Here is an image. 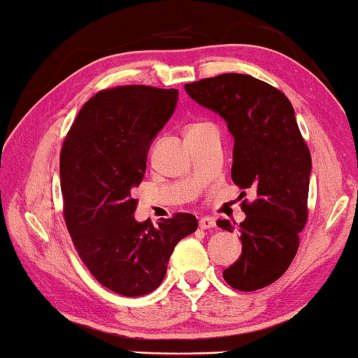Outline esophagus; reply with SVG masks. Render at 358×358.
Listing matches in <instances>:
<instances>
[{"instance_id": "esophagus-1", "label": "esophagus", "mask_w": 358, "mask_h": 358, "mask_svg": "<svg viewBox=\"0 0 358 358\" xmlns=\"http://www.w3.org/2000/svg\"><path fill=\"white\" fill-rule=\"evenodd\" d=\"M199 227H200V229H212V228L217 227V222H215V220L210 218V217H203V218H200Z\"/></svg>"}]
</instances>
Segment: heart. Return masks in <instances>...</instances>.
Wrapping results in <instances>:
<instances>
[{"instance_id":"heart-1","label":"heart","mask_w":358,"mask_h":358,"mask_svg":"<svg viewBox=\"0 0 358 358\" xmlns=\"http://www.w3.org/2000/svg\"><path fill=\"white\" fill-rule=\"evenodd\" d=\"M194 127H197V125H192V127H190V129H194Z\"/></svg>"}]
</instances>
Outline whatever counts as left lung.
Here are the masks:
<instances>
[{"mask_svg":"<svg viewBox=\"0 0 358 358\" xmlns=\"http://www.w3.org/2000/svg\"><path fill=\"white\" fill-rule=\"evenodd\" d=\"M184 87L227 122L234 138L233 182L256 194L254 202L241 203L243 251L223 278L236 290H259L285 273L300 246L298 234L308 220L310 150L288 97L257 78L224 73ZM217 224L233 231L228 220Z\"/></svg>","mask_w":358,"mask_h":358,"instance_id":"8db88e82","label":"left lung"}]
</instances>
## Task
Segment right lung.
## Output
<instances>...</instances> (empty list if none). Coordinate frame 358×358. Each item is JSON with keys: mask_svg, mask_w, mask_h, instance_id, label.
<instances>
[{"mask_svg": "<svg viewBox=\"0 0 358 358\" xmlns=\"http://www.w3.org/2000/svg\"><path fill=\"white\" fill-rule=\"evenodd\" d=\"M178 90H104L78 112L60 153L63 217L78 256L101 285L124 296L156 290L174 246L197 229L190 213L158 227L134 217L151 141L171 119Z\"/></svg>", "mask_w": 358, "mask_h": 358, "instance_id": "1", "label": "right lung"}]
</instances>
